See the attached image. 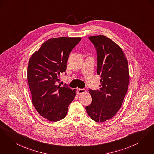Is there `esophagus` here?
<instances>
[{"mask_svg": "<svg viewBox=\"0 0 154 154\" xmlns=\"http://www.w3.org/2000/svg\"><path fill=\"white\" fill-rule=\"evenodd\" d=\"M86 92L85 89H82V88H77V93L78 94H82L83 93H85Z\"/></svg>", "mask_w": 154, "mask_h": 154, "instance_id": "34e87169", "label": "esophagus"}]
</instances>
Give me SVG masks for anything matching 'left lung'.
Listing matches in <instances>:
<instances>
[{
  "instance_id": "8db88e82",
  "label": "left lung",
  "mask_w": 154,
  "mask_h": 154,
  "mask_svg": "<svg viewBox=\"0 0 154 154\" xmlns=\"http://www.w3.org/2000/svg\"><path fill=\"white\" fill-rule=\"evenodd\" d=\"M97 55V74L101 76L100 90H89L91 103L85 107L96 122L112 118L120 109L127 92L130 76L128 61L118 45L104 35L88 37Z\"/></svg>"
}]
</instances>
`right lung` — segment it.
Wrapping results in <instances>:
<instances>
[{
	"label": "right lung",
	"instance_id": "obj_1",
	"mask_svg": "<svg viewBox=\"0 0 154 154\" xmlns=\"http://www.w3.org/2000/svg\"><path fill=\"white\" fill-rule=\"evenodd\" d=\"M80 37L48 39L31 56L27 67V82L32 103L38 114L50 121L64 119L75 96V90L59 83L60 75L66 72L72 50Z\"/></svg>",
	"mask_w": 154,
	"mask_h": 154
}]
</instances>
